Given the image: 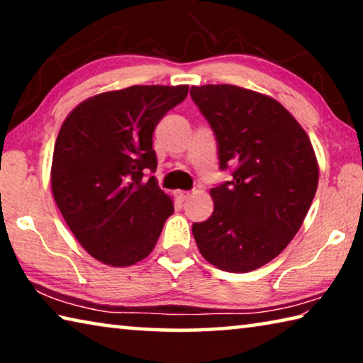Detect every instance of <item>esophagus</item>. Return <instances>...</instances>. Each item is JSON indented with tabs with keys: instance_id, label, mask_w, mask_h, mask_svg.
Wrapping results in <instances>:
<instances>
[{
	"instance_id": "obj_1",
	"label": "esophagus",
	"mask_w": 363,
	"mask_h": 363,
	"mask_svg": "<svg viewBox=\"0 0 363 363\" xmlns=\"http://www.w3.org/2000/svg\"><path fill=\"white\" fill-rule=\"evenodd\" d=\"M176 196L177 199H179L181 201H184V200H187L189 196H190V192H187V190H177L176 192Z\"/></svg>"
}]
</instances>
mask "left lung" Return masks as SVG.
Returning <instances> with one entry per match:
<instances>
[{
	"mask_svg": "<svg viewBox=\"0 0 363 363\" xmlns=\"http://www.w3.org/2000/svg\"><path fill=\"white\" fill-rule=\"evenodd\" d=\"M210 123L219 168L230 181L211 189L214 211L192 232L201 256L225 272H250L296 235L318 184L306 131L272 97L232 84L192 86Z\"/></svg>",
	"mask_w": 363,
	"mask_h": 363,
	"instance_id": "1",
	"label": "left lung"
}]
</instances>
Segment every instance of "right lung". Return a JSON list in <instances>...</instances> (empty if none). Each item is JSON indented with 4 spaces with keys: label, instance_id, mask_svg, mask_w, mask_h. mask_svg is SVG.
Segmentation results:
<instances>
[{
    "label": "right lung",
    "instance_id": "right-lung-1",
    "mask_svg": "<svg viewBox=\"0 0 363 363\" xmlns=\"http://www.w3.org/2000/svg\"><path fill=\"white\" fill-rule=\"evenodd\" d=\"M189 86H130L86 99L67 116L54 145V200L82 247L113 267L150 255L174 211L158 187L153 131Z\"/></svg>",
    "mask_w": 363,
    "mask_h": 363
}]
</instances>
